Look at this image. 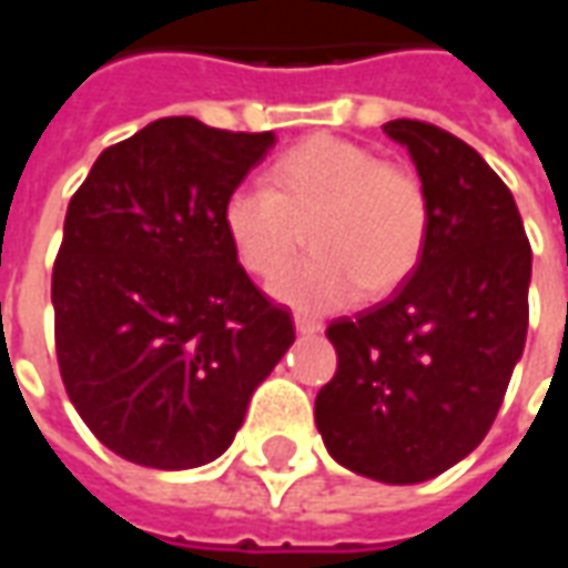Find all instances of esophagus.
<instances>
[{"label":"esophagus","instance_id":"esophagus-1","mask_svg":"<svg viewBox=\"0 0 568 568\" xmlns=\"http://www.w3.org/2000/svg\"><path fill=\"white\" fill-rule=\"evenodd\" d=\"M295 328L301 332V335H313V332H320V328H323V323H320V320H313V316H304V313H297Z\"/></svg>","mask_w":568,"mask_h":568}]
</instances>
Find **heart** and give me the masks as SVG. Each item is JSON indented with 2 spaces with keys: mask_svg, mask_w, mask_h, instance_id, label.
I'll return each mask as SVG.
<instances>
[{
  "mask_svg": "<svg viewBox=\"0 0 568 568\" xmlns=\"http://www.w3.org/2000/svg\"><path fill=\"white\" fill-rule=\"evenodd\" d=\"M236 261L261 283H280L311 240L316 255L285 280L301 307H344L359 288L381 297L418 267L430 202L418 174L366 144L313 134L267 169V187H236L224 202Z\"/></svg>",
  "mask_w": 568,
  "mask_h": 568,
  "instance_id": "b5f03b06",
  "label": "heart"
}]
</instances>
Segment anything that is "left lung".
Listing matches in <instances>:
<instances>
[{"mask_svg": "<svg viewBox=\"0 0 568 568\" xmlns=\"http://www.w3.org/2000/svg\"><path fill=\"white\" fill-rule=\"evenodd\" d=\"M430 202L418 267L394 295L325 328L338 368L316 394L328 455L381 483H424L489 434L529 328L532 245L507 184L422 119L384 125Z\"/></svg>", "mask_w": 568, "mask_h": 568, "instance_id": "obj_1", "label": "left lung"}]
</instances>
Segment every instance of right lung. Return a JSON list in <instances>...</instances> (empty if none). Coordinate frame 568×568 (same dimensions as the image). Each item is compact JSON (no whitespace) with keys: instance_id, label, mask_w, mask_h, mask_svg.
Instances as JSON below:
<instances>
[{"instance_id":"1","label":"right lung","mask_w":568,"mask_h":568,"mask_svg":"<svg viewBox=\"0 0 568 568\" xmlns=\"http://www.w3.org/2000/svg\"><path fill=\"white\" fill-rule=\"evenodd\" d=\"M271 146L273 132L156 119L106 146L70 200L51 271L58 368L79 418L125 462H215L295 341L221 221Z\"/></svg>"}]
</instances>
